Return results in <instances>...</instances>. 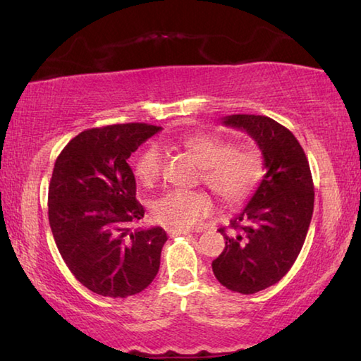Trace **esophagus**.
I'll return each mask as SVG.
<instances>
[{
    "label": "esophagus",
    "mask_w": 361,
    "mask_h": 361,
    "mask_svg": "<svg viewBox=\"0 0 361 361\" xmlns=\"http://www.w3.org/2000/svg\"><path fill=\"white\" fill-rule=\"evenodd\" d=\"M189 232H191L189 228H175V227L167 228V233L170 235V237H176V235H186Z\"/></svg>",
    "instance_id": "obj_1"
}]
</instances>
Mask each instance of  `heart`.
<instances>
[{"label": "heart", "instance_id": "b5f03b06", "mask_svg": "<svg viewBox=\"0 0 361 361\" xmlns=\"http://www.w3.org/2000/svg\"><path fill=\"white\" fill-rule=\"evenodd\" d=\"M180 143L202 166V180L227 203L243 202L257 186L264 162L254 148L232 147L228 140L213 134H186ZM162 170V152L149 145L134 164V173L142 186H153ZM213 212V200L202 191L173 189L153 203V218L162 226L189 228L197 226Z\"/></svg>", "mask_w": 361, "mask_h": 361}]
</instances>
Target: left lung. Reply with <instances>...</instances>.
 <instances>
[{
    "label": "left lung",
    "mask_w": 361,
    "mask_h": 361,
    "mask_svg": "<svg viewBox=\"0 0 361 361\" xmlns=\"http://www.w3.org/2000/svg\"><path fill=\"white\" fill-rule=\"evenodd\" d=\"M222 124L257 143L267 173L243 212L231 221L213 273L228 290L255 293L283 279L303 247L314 209L310 162L295 135L264 115H228Z\"/></svg>",
    "instance_id": "1"
}]
</instances>
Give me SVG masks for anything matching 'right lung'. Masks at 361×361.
<instances>
[{"label": "right lung", "instance_id": "obj_1", "mask_svg": "<svg viewBox=\"0 0 361 361\" xmlns=\"http://www.w3.org/2000/svg\"><path fill=\"white\" fill-rule=\"evenodd\" d=\"M159 130L145 123L87 129L56 158L49 186L51 233L71 273L102 297L139 293L159 271L167 233L133 227L145 209L135 199L128 164Z\"/></svg>", "mask_w": 361, "mask_h": 361}]
</instances>
